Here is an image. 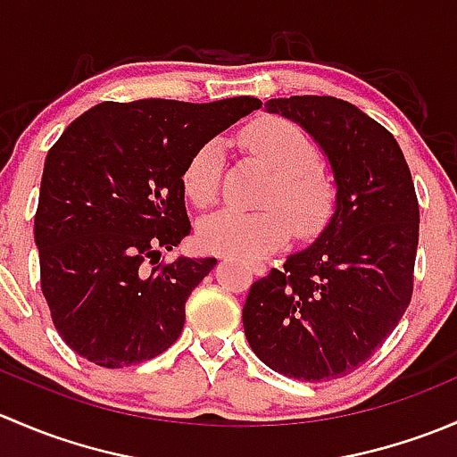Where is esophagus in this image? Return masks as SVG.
Listing matches in <instances>:
<instances>
[{
	"mask_svg": "<svg viewBox=\"0 0 457 457\" xmlns=\"http://www.w3.org/2000/svg\"><path fill=\"white\" fill-rule=\"evenodd\" d=\"M250 270L254 271L256 276H262V274H265V265H262V262H252Z\"/></svg>",
	"mask_w": 457,
	"mask_h": 457,
	"instance_id": "obj_1",
	"label": "esophagus"
}]
</instances>
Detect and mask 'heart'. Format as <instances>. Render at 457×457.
Segmentation results:
<instances>
[{
    "instance_id": "obj_1",
    "label": "heart",
    "mask_w": 457,
    "mask_h": 457,
    "mask_svg": "<svg viewBox=\"0 0 457 457\" xmlns=\"http://www.w3.org/2000/svg\"><path fill=\"white\" fill-rule=\"evenodd\" d=\"M245 145L271 170L265 212L220 210L199 225V243L207 252L243 261L267 256L287 238V220L296 234H314L331 207V187L318 170V150L310 137L283 119H262L243 132ZM223 145L205 141L187 161L183 187L196 205L205 207L219 192Z\"/></svg>"
}]
</instances>
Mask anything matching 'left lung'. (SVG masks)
Listing matches in <instances>:
<instances>
[{"label": "left lung", "instance_id": "left-lung-1", "mask_svg": "<svg viewBox=\"0 0 457 457\" xmlns=\"http://www.w3.org/2000/svg\"><path fill=\"white\" fill-rule=\"evenodd\" d=\"M298 123L334 174V214L305 250L250 287L243 329L270 370L307 382L347 376L407 312L418 250L411 172L398 141L336 96L270 99Z\"/></svg>", "mask_w": 457, "mask_h": 457}]
</instances>
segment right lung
Listing matches in <instances>:
<instances>
[{
	"label": "right lung",
	"instance_id": "1",
	"mask_svg": "<svg viewBox=\"0 0 457 457\" xmlns=\"http://www.w3.org/2000/svg\"><path fill=\"white\" fill-rule=\"evenodd\" d=\"M254 96L104 101L48 150L35 214L41 292L68 347L108 370L163 353L216 258L154 265L190 234L183 172Z\"/></svg>",
	"mask_w": 457,
	"mask_h": 457
}]
</instances>
